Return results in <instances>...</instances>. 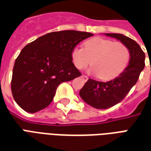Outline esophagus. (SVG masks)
I'll use <instances>...</instances> for the list:
<instances>
[{
	"label": "esophagus",
	"instance_id": "34e87169",
	"mask_svg": "<svg viewBox=\"0 0 151 151\" xmlns=\"http://www.w3.org/2000/svg\"><path fill=\"white\" fill-rule=\"evenodd\" d=\"M82 78L84 79V81H87V80H88V78H89L88 77H87L86 75H82Z\"/></svg>",
	"mask_w": 151,
	"mask_h": 151
}]
</instances>
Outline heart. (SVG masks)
<instances>
[{"mask_svg": "<svg viewBox=\"0 0 151 151\" xmlns=\"http://www.w3.org/2000/svg\"><path fill=\"white\" fill-rule=\"evenodd\" d=\"M71 58L77 69H84L91 63L90 72L102 80H111L126 69L130 51L123 43L95 37L87 40L84 47H74Z\"/></svg>", "mask_w": 151, "mask_h": 151, "instance_id": "b5f03b06", "label": "heart"}]
</instances>
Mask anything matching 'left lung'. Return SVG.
I'll use <instances>...</instances> for the list:
<instances>
[{
  "instance_id": "8db88e82",
  "label": "left lung",
  "mask_w": 151,
  "mask_h": 151,
  "mask_svg": "<svg viewBox=\"0 0 151 151\" xmlns=\"http://www.w3.org/2000/svg\"><path fill=\"white\" fill-rule=\"evenodd\" d=\"M120 40L128 46L130 60L126 69L116 78L109 82H99L89 78L80 91L84 101L98 109L111 108L122 101L139 78L145 67V53L136 41L121 34H105Z\"/></svg>"
}]
</instances>
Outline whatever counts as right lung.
Masks as SVG:
<instances>
[{
  "label": "right lung",
  "mask_w": 151,
  "mask_h": 151,
  "mask_svg": "<svg viewBox=\"0 0 151 151\" xmlns=\"http://www.w3.org/2000/svg\"><path fill=\"white\" fill-rule=\"evenodd\" d=\"M93 34L77 31L51 32L25 46L15 60L13 97L31 113L52 103L58 86L82 75L71 58L73 48Z\"/></svg>",
  "instance_id": "add662e5"
}]
</instances>
